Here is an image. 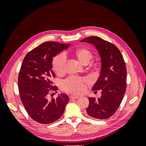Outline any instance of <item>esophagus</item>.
<instances>
[{
    "label": "esophagus",
    "mask_w": 146,
    "mask_h": 146,
    "mask_svg": "<svg viewBox=\"0 0 146 146\" xmlns=\"http://www.w3.org/2000/svg\"><path fill=\"white\" fill-rule=\"evenodd\" d=\"M78 98V96H71L69 97V100L70 101H72V100H76Z\"/></svg>",
    "instance_id": "1"
}]
</instances>
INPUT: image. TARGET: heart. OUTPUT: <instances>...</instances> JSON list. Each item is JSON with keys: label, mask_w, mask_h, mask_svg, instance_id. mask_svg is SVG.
I'll list each match as a JSON object with an SVG mask.
<instances>
[{"label": "heart", "mask_w": 146, "mask_h": 146, "mask_svg": "<svg viewBox=\"0 0 146 146\" xmlns=\"http://www.w3.org/2000/svg\"><path fill=\"white\" fill-rule=\"evenodd\" d=\"M76 56L80 62L83 64H88L92 57L91 52L85 48H79L76 50ZM66 61V56L64 54H60L55 56L52 61V67L55 72L58 74H62L64 72ZM87 80L85 78L69 77L62 83V87L64 91L73 94H78L85 89V83Z\"/></svg>", "instance_id": "1"}]
</instances>
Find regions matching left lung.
I'll use <instances>...</instances> for the list:
<instances>
[{
	"mask_svg": "<svg viewBox=\"0 0 146 146\" xmlns=\"http://www.w3.org/2000/svg\"><path fill=\"white\" fill-rule=\"evenodd\" d=\"M81 42L93 44L101 58L100 75L92 87V91H102L100 98H89L86 113L90 116L105 119L117 111L127 87V69L123 56L113 44L98 36L87 37Z\"/></svg>",
	"mask_w": 146,
	"mask_h": 146,
	"instance_id": "1",
	"label": "left lung"
}]
</instances>
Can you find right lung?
Returning <instances> with one entry per match:
<instances>
[{"mask_svg":"<svg viewBox=\"0 0 146 146\" xmlns=\"http://www.w3.org/2000/svg\"><path fill=\"white\" fill-rule=\"evenodd\" d=\"M70 44L47 41L34 48L25 55L18 76L20 98L30 117L37 122L48 124L59 119L69 102L68 95L56 99L48 95L58 88L53 86V57L67 48Z\"/></svg>","mask_w":146,"mask_h":146,"instance_id":"right-lung-1","label":"right lung"}]
</instances>
